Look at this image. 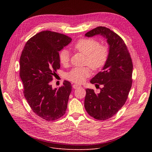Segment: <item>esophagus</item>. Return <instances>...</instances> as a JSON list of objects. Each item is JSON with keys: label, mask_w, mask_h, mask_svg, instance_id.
<instances>
[{"label": "esophagus", "mask_w": 152, "mask_h": 152, "mask_svg": "<svg viewBox=\"0 0 152 152\" xmlns=\"http://www.w3.org/2000/svg\"><path fill=\"white\" fill-rule=\"evenodd\" d=\"M80 87V85H78V84H73V88L74 89H77L78 88Z\"/></svg>", "instance_id": "esophagus-1"}]
</instances>
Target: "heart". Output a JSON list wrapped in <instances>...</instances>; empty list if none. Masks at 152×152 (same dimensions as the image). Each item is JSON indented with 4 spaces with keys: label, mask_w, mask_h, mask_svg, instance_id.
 Wrapping results in <instances>:
<instances>
[{
    "label": "heart",
    "mask_w": 152,
    "mask_h": 152,
    "mask_svg": "<svg viewBox=\"0 0 152 152\" xmlns=\"http://www.w3.org/2000/svg\"><path fill=\"white\" fill-rule=\"evenodd\" d=\"M73 49L85 55V63L94 71L100 70L107 62L109 50L106 46L100 45L94 38H85L79 39L73 46ZM59 62L64 66H68L70 54L67 50H62L59 55ZM91 69L88 67H75L67 74V79L77 83H83L91 75Z\"/></svg>",
    "instance_id": "b5f03b06"
}]
</instances>
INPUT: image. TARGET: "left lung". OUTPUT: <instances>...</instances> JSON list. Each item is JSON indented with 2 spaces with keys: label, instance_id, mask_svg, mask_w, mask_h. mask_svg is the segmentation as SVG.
Listing matches in <instances>:
<instances>
[{
  "label": "left lung",
  "instance_id": "obj_1",
  "mask_svg": "<svg viewBox=\"0 0 152 152\" xmlns=\"http://www.w3.org/2000/svg\"><path fill=\"white\" fill-rule=\"evenodd\" d=\"M100 35L107 39L109 56L102 71L91 80L96 85H103L100 92L86 89L84 106L88 114L97 120H105L114 116L124 104L132 83V61L123 39L103 26L85 34L91 37Z\"/></svg>",
  "mask_w": 152,
  "mask_h": 152
}]
</instances>
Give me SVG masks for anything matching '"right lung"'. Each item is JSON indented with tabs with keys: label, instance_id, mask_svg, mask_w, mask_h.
Wrapping results in <instances>:
<instances>
[{
	"label": "right lung",
	"instance_id": "1",
	"mask_svg": "<svg viewBox=\"0 0 152 152\" xmlns=\"http://www.w3.org/2000/svg\"><path fill=\"white\" fill-rule=\"evenodd\" d=\"M72 38L50 31H42L26 43L20 59V76L24 96L32 110L46 121L59 119L66 113L72 86L64 80L53 89L51 81L60 68L59 52Z\"/></svg>",
	"mask_w": 152,
	"mask_h": 152
}]
</instances>
